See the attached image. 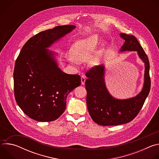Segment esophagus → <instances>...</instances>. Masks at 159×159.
<instances>
[{
	"label": "esophagus",
	"instance_id": "1",
	"mask_svg": "<svg viewBox=\"0 0 159 159\" xmlns=\"http://www.w3.org/2000/svg\"><path fill=\"white\" fill-rule=\"evenodd\" d=\"M85 82V77L84 76H82L81 77V84L82 85H84Z\"/></svg>",
	"mask_w": 159,
	"mask_h": 159
}]
</instances>
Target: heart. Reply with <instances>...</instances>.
Masks as SVG:
<instances>
[{"instance_id":"1","label":"heart","mask_w":159,"mask_h":159,"mask_svg":"<svg viewBox=\"0 0 159 159\" xmlns=\"http://www.w3.org/2000/svg\"><path fill=\"white\" fill-rule=\"evenodd\" d=\"M99 41V38L97 34L77 41L73 44L71 50V53L74 58L69 57L68 60L72 63L76 64L77 61L82 62L88 59L87 63L89 66H96L99 64L102 53L106 46V43L103 42L99 45L96 50L95 48L97 47ZM94 50L95 52H94ZM93 52L94 53L92 55V53Z\"/></svg>"}]
</instances>
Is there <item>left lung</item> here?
I'll return each mask as SVG.
<instances>
[{"label":"left lung","mask_w":159,"mask_h":159,"mask_svg":"<svg viewBox=\"0 0 159 159\" xmlns=\"http://www.w3.org/2000/svg\"><path fill=\"white\" fill-rule=\"evenodd\" d=\"M120 36L125 41L120 53L137 52L144 63V82L142 90L137 96L120 99L113 97L108 91L104 64L93 67L86 73L88 78L85 82L87 109L93 121L102 126L119 125L132 121L141 110L150 89V63L145 51L134 36L120 33Z\"/></svg>","instance_id":"left-lung-1"}]
</instances>
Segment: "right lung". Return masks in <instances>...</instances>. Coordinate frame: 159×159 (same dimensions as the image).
I'll return each mask as SVG.
<instances>
[{
  "instance_id": "obj_1",
  "label": "right lung",
  "mask_w": 159,
  "mask_h": 159,
  "mask_svg": "<svg viewBox=\"0 0 159 159\" xmlns=\"http://www.w3.org/2000/svg\"><path fill=\"white\" fill-rule=\"evenodd\" d=\"M58 26L31 38L21 49L14 70L17 104L31 119L40 122L58 118L66 108L67 95L80 85L79 75L58 66V53L48 49L75 28Z\"/></svg>"
}]
</instances>
